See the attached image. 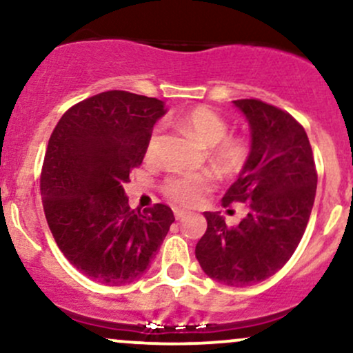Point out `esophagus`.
I'll return each instance as SVG.
<instances>
[{
	"label": "esophagus",
	"instance_id": "1",
	"mask_svg": "<svg viewBox=\"0 0 353 353\" xmlns=\"http://www.w3.org/2000/svg\"><path fill=\"white\" fill-rule=\"evenodd\" d=\"M188 214H189L188 210H184V209H174V216H176L177 221H182V219L188 216Z\"/></svg>",
	"mask_w": 353,
	"mask_h": 353
}]
</instances>
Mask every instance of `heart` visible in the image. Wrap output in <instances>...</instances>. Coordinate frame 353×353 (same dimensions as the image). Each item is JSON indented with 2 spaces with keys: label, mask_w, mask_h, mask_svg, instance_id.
<instances>
[{
  "label": "heart",
  "mask_w": 353,
  "mask_h": 353,
  "mask_svg": "<svg viewBox=\"0 0 353 353\" xmlns=\"http://www.w3.org/2000/svg\"><path fill=\"white\" fill-rule=\"evenodd\" d=\"M179 125L202 148H212V159L219 168L228 172H236L244 164L247 144L241 137H228L229 125L222 116L212 109L199 106L185 112L179 119ZM161 129L156 128L148 139L145 156H156ZM214 185L212 174H176L164 182V192L177 204L194 205L209 192Z\"/></svg>",
  "instance_id": "1"
}]
</instances>
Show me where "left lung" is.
Listing matches in <instances>:
<instances>
[{
	"label": "left lung",
	"mask_w": 353,
	"mask_h": 353,
	"mask_svg": "<svg viewBox=\"0 0 353 353\" xmlns=\"http://www.w3.org/2000/svg\"><path fill=\"white\" fill-rule=\"evenodd\" d=\"M250 129V151L239 179L222 197L247 205L234 228L204 212L208 230L196 245L205 274L230 287L254 285L285 265L305 232L317 172L307 132L289 112L259 99H237Z\"/></svg>",
	"instance_id": "8db88e82"
}]
</instances>
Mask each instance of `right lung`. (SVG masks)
Wrapping results in <instances>:
<instances>
[{
  "label": "right lung",
  "mask_w": 353,
  "mask_h": 353,
  "mask_svg": "<svg viewBox=\"0 0 353 353\" xmlns=\"http://www.w3.org/2000/svg\"><path fill=\"white\" fill-rule=\"evenodd\" d=\"M163 101L106 91L68 109L48 143L41 199L52 237L81 274L106 285L148 270L174 222L171 208H129L123 184L141 165Z\"/></svg>",
  "instance_id": "right-lung-1"
}]
</instances>
